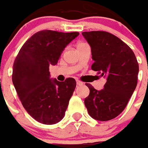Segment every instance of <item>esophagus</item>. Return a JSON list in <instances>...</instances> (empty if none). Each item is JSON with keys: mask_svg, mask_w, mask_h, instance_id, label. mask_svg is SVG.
<instances>
[{"mask_svg": "<svg viewBox=\"0 0 148 148\" xmlns=\"http://www.w3.org/2000/svg\"><path fill=\"white\" fill-rule=\"evenodd\" d=\"M77 86H82V85H83V83H82V82L81 81L77 80Z\"/></svg>", "mask_w": 148, "mask_h": 148, "instance_id": "34e87169", "label": "esophagus"}]
</instances>
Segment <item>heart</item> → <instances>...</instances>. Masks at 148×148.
Wrapping results in <instances>:
<instances>
[{
	"label": "heart",
	"mask_w": 148,
	"mask_h": 148,
	"mask_svg": "<svg viewBox=\"0 0 148 148\" xmlns=\"http://www.w3.org/2000/svg\"><path fill=\"white\" fill-rule=\"evenodd\" d=\"M81 44H82V43H79V44L77 45V47H78V46H79V45H81Z\"/></svg>",
	"instance_id": "heart-1"
}]
</instances>
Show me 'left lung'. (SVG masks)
Masks as SVG:
<instances>
[{
	"instance_id": "1",
	"label": "left lung",
	"mask_w": 148,
	"mask_h": 148,
	"mask_svg": "<svg viewBox=\"0 0 148 148\" xmlns=\"http://www.w3.org/2000/svg\"><path fill=\"white\" fill-rule=\"evenodd\" d=\"M90 44L94 62L91 69L106 78L104 89L97 90L86 84L90 94L84 101L88 113L100 121L121 114L136 89L139 64L132 50L114 35L93 31L82 32Z\"/></svg>"
}]
</instances>
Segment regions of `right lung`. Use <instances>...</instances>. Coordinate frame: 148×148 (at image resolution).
I'll list each match as a JSON object with an SVG mask.
<instances>
[{
	"mask_svg": "<svg viewBox=\"0 0 148 148\" xmlns=\"http://www.w3.org/2000/svg\"><path fill=\"white\" fill-rule=\"evenodd\" d=\"M78 35L38 32L22 46L15 59L12 83L25 110L39 123L55 124L64 117L76 81L51 79L49 66L58 63L62 51Z\"/></svg>",
	"mask_w": 148,
	"mask_h": 148,
	"instance_id": "obj_1",
	"label": "right lung"
}]
</instances>
